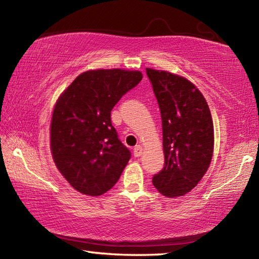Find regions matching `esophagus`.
<instances>
[{"label":"esophagus","instance_id":"esophagus-1","mask_svg":"<svg viewBox=\"0 0 259 259\" xmlns=\"http://www.w3.org/2000/svg\"><path fill=\"white\" fill-rule=\"evenodd\" d=\"M142 152H143V148H142V146H136L135 148H134V155L136 156V157H139L140 155H142Z\"/></svg>","mask_w":259,"mask_h":259}]
</instances>
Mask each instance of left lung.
I'll list each match as a JSON object with an SVG mask.
<instances>
[{"mask_svg":"<svg viewBox=\"0 0 259 259\" xmlns=\"http://www.w3.org/2000/svg\"><path fill=\"white\" fill-rule=\"evenodd\" d=\"M159 104L164 165L152 183L169 198L193 190L204 176L213 152V123L207 102L186 78L146 68Z\"/></svg>","mask_w":259,"mask_h":259,"instance_id":"8db88e82","label":"left lung"}]
</instances>
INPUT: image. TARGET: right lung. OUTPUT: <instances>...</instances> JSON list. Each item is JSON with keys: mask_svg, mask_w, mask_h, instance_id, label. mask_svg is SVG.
Returning <instances> with one entry per match:
<instances>
[{"mask_svg": "<svg viewBox=\"0 0 259 259\" xmlns=\"http://www.w3.org/2000/svg\"><path fill=\"white\" fill-rule=\"evenodd\" d=\"M142 78L138 71H88L59 97L51 120L52 157L77 192L102 195L119 181L131 153L112 125L111 112Z\"/></svg>", "mask_w": 259, "mask_h": 259, "instance_id": "right-lung-1", "label": "right lung"}]
</instances>
